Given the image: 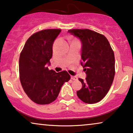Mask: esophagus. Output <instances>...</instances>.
<instances>
[{"mask_svg": "<svg viewBox=\"0 0 133 133\" xmlns=\"http://www.w3.org/2000/svg\"><path fill=\"white\" fill-rule=\"evenodd\" d=\"M71 79L72 80H77L78 78L75 76H71Z\"/></svg>", "mask_w": 133, "mask_h": 133, "instance_id": "esophagus-1", "label": "esophagus"}]
</instances>
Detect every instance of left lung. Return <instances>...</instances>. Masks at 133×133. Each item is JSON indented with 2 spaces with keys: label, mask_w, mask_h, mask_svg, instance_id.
<instances>
[{
  "label": "left lung",
  "mask_w": 133,
  "mask_h": 133,
  "mask_svg": "<svg viewBox=\"0 0 133 133\" xmlns=\"http://www.w3.org/2000/svg\"><path fill=\"white\" fill-rule=\"evenodd\" d=\"M68 33L81 43V66L85 71L84 81L79 78L82 88L76 94L87 104L103 99L113 83L115 74L114 52L104 35L90 29H70Z\"/></svg>",
  "instance_id": "8db88e82"
}]
</instances>
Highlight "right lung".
I'll return each instance as SVG.
<instances>
[{
  "label": "right lung",
  "mask_w": 133,
  "mask_h": 133,
  "mask_svg": "<svg viewBox=\"0 0 133 133\" xmlns=\"http://www.w3.org/2000/svg\"><path fill=\"white\" fill-rule=\"evenodd\" d=\"M61 29H44L32 35L19 58L20 83L28 96L38 104H48L58 96L65 82L70 79L66 71L49 70L54 41Z\"/></svg>",
  "instance_id": "add662e5"
}]
</instances>
